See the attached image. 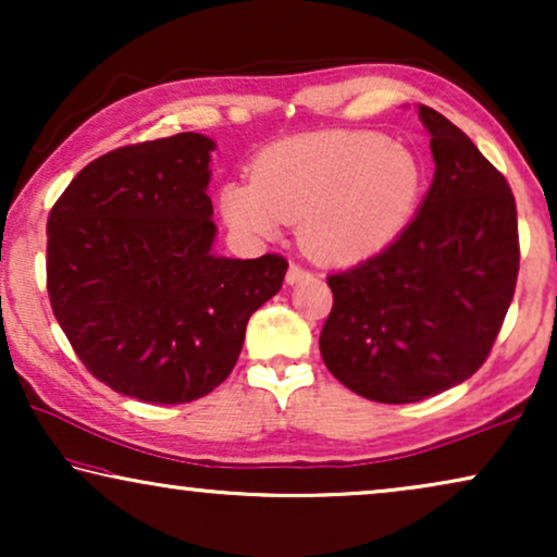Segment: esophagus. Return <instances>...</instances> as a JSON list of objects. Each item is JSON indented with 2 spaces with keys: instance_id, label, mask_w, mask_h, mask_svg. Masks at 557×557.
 I'll return each instance as SVG.
<instances>
[{
  "instance_id": "1",
  "label": "esophagus",
  "mask_w": 557,
  "mask_h": 557,
  "mask_svg": "<svg viewBox=\"0 0 557 557\" xmlns=\"http://www.w3.org/2000/svg\"><path fill=\"white\" fill-rule=\"evenodd\" d=\"M311 273L304 269V265H299V263H292L288 265V271H286V284H299V281H304V278H309Z\"/></svg>"
}]
</instances>
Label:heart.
<instances>
[{"label": "heart", "mask_w": 557, "mask_h": 557, "mask_svg": "<svg viewBox=\"0 0 557 557\" xmlns=\"http://www.w3.org/2000/svg\"><path fill=\"white\" fill-rule=\"evenodd\" d=\"M423 172L413 151L375 132L301 134L256 157L248 180L220 187L225 223L248 238H276L299 223L304 248L352 263L385 248L408 223Z\"/></svg>", "instance_id": "obj_1"}]
</instances>
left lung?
Masks as SVG:
<instances>
[{"label":"left lung","mask_w":557,"mask_h":557,"mask_svg":"<svg viewBox=\"0 0 557 557\" xmlns=\"http://www.w3.org/2000/svg\"><path fill=\"white\" fill-rule=\"evenodd\" d=\"M418 116L436 162L418 215L377 256L326 276L324 364L375 403H418L474 375L520 271L507 180L438 111L418 106Z\"/></svg>","instance_id":"left-lung-1"}]
</instances>
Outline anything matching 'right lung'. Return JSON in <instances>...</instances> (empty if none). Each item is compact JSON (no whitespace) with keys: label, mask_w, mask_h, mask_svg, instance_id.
Returning <instances> with one entry per match:
<instances>
[{"label":"right lung","mask_w":557,"mask_h":557,"mask_svg":"<svg viewBox=\"0 0 557 557\" xmlns=\"http://www.w3.org/2000/svg\"><path fill=\"white\" fill-rule=\"evenodd\" d=\"M212 149L193 132L113 149L52 205V314L90 375L128 398L177 406L215 391L250 314L284 284L276 253H212Z\"/></svg>","instance_id":"1"}]
</instances>
